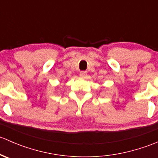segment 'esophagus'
<instances>
[{
  "label": "esophagus",
  "mask_w": 158,
  "mask_h": 158,
  "mask_svg": "<svg viewBox=\"0 0 158 158\" xmlns=\"http://www.w3.org/2000/svg\"><path fill=\"white\" fill-rule=\"evenodd\" d=\"M79 75H80V76L82 78H85L87 76V72L85 71H82L80 72V73H79Z\"/></svg>",
  "instance_id": "esophagus-1"
}]
</instances>
